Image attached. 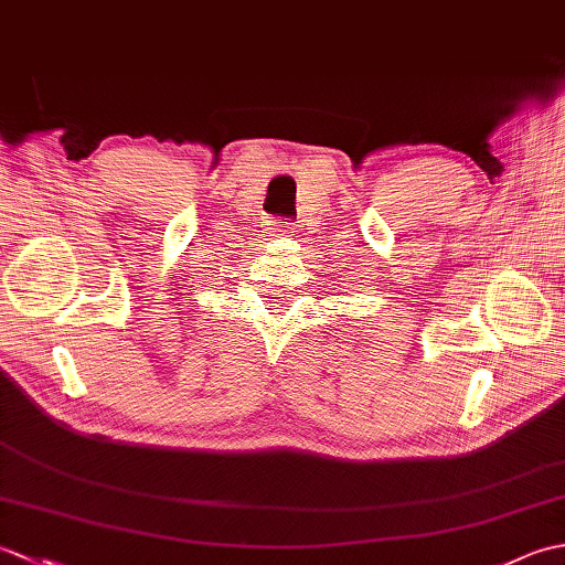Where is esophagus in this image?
<instances>
[{
    "mask_svg": "<svg viewBox=\"0 0 565 565\" xmlns=\"http://www.w3.org/2000/svg\"><path fill=\"white\" fill-rule=\"evenodd\" d=\"M289 233H296V227H289V225H274V227H269V235L271 237H284V235H289Z\"/></svg>",
    "mask_w": 565,
    "mask_h": 565,
    "instance_id": "34e87169",
    "label": "esophagus"
}]
</instances>
